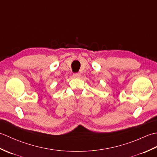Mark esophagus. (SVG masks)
<instances>
[{
	"label": "esophagus",
	"instance_id": "esophagus-1",
	"mask_svg": "<svg viewBox=\"0 0 157 157\" xmlns=\"http://www.w3.org/2000/svg\"><path fill=\"white\" fill-rule=\"evenodd\" d=\"M80 73H73V78H79V77H80Z\"/></svg>",
	"mask_w": 157,
	"mask_h": 157
}]
</instances>
